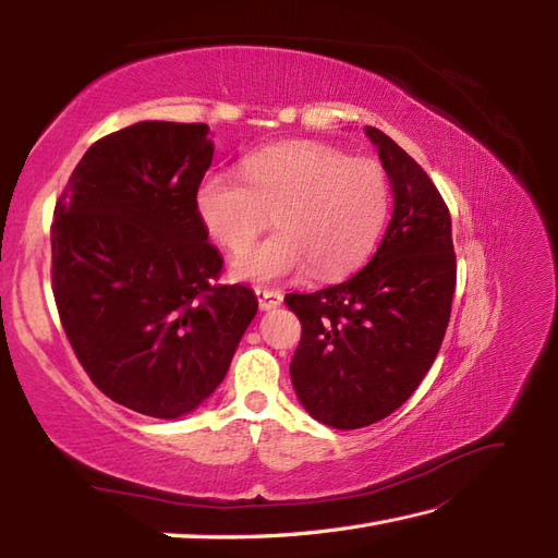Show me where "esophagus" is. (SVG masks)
<instances>
[{
  "instance_id": "34e87169",
  "label": "esophagus",
  "mask_w": 558,
  "mask_h": 558,
  "mask_svg": "<svg viewBox=\"0 0 558 558\" xmlns=\"http://www.w3.org/2000/svg\"><path fill=\"white\" fill-rule=\"evenodd\" d=\"M256 298H258V306L264 312L276 310V306L282 304V294L278 290H256Z\"/></svg>"
}]
</instances>
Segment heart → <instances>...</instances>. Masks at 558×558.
I'll use <instances>...</instances> for the list:
<instances>
[{"label": "heart", "mask_w": 558, "mask_h": 558, "mask_svg": "<svg viewBox=\"0 0 558 558\" xmlns=\"http://www.w3.org/2000/svg\"><path fill=\"white\" fill-rule=\"evenodd\" d=\"M201 228L228 254H243L272 215L277 234L236 258L242 280L340 278L369 256L388 216V180L374 160L316 141L248 153L240 177L210 170L194 189Z\"/></svg>", "instance_id": "b5f03b06"}]
</instances>
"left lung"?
I'll return each instance as SVG.
<instances>
[{
	"mask_svg": "<svg viewBox=\"0 0 558 558\" xmlns=\"http://www.w3.org/2000/svg\"><path fill=\"white\" fill-rule=\"evenodd\" d=\"M393 189L384 240L357 276L312 294L290 292L302 324L290 362L294 393L314 420L362 429L388 417L432 369L456 292L450 213L393 138L364 126Z\"/></svg>",
	"mask_w": 558,
	"mask_h": 558,
	"instance_id": "left-lung-1",
	"label": "left lung"
}]
</instances>
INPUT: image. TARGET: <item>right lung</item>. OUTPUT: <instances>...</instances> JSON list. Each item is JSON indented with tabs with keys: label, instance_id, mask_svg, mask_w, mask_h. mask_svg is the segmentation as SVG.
<instances>
[{
	"label": "right lung",
	"instance_id": "add662e5",
	"mask_svg": "<svg viewBox=\"0 0 558 558\" xmlns=\"http://www.w3.org/2000/svg\"><path fill=\"white\" fill-rule=\"evenodd\" d=\"M208 124L138 122L96 141L57 198L52 292L76 360L110 400L174 420L220 386L256 294L220 286L194 210Z\"/></svg>",
	"mask_w": 558,
	"mask_h": 558
}]
</instances>
